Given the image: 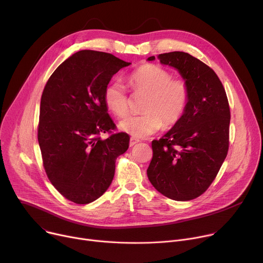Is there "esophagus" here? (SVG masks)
Returning <instances> with one entry per match:
<instances>
[{"mask_svg": "<svg viewBox=\"0 0 263 263\" xmlns=\"http://www.w3.org/2000/svg\"><path fill=\"white\" fill-rule=\"evenodd\" d=\"M140 142V140L139 139H136V138H130V140H129V146L132 147V146H134V145H136L137 143H139Z\"/></svg>", "mask_w": 263, "mask_h": 263, "instance_id": "1", "label": "esophagus"}]
</instances>
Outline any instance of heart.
I'll list each match as a JSON object with an SVG mask.
<instances>
[{
	"label": "heart",
	"mask_w": 263,
	"mask_h": 263,
	"mask_svg": "<svg viewBox=\"0 0 263 263\" xmlns=\"http://www.w3.org/2000/svg\"><path fill=\"white\" fill-rule=\"evenodd\" d=\"M166 69L146 64L128 77L135 95H147L141 111L143 114L129 116L119 123V128L135 138H144L159 130L164 124L170 127L183 117L189 102V89L182 79L172 78ZM104 102L108 110L122 118L129 112V99L124 85L110 82L104 90Z\"/></svg>",
	"instance_id": "b5f03b06"
}]
</instances>
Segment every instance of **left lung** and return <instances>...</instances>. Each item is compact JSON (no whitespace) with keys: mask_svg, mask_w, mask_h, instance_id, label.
I'll return each instance as SVG.
<instances>
[{"mask_svg":"<svg viewBox=\"0 0 263 263\" xmlns=\"http://www.w3.org/2000/svg\"><path fill=\"white\" fill-rule=\"evenodd\" d=\"M158 59L179 71L188 86L189 102L181 120L161 139L152 141L147 176L164 196L191 200L209 188L227 155L229 104L216 73L199 60L182 51L162 53Z\"/></svg>","mask_w":263,"mask_h":263,"instance_id":"left-lung-1","label":"left lung"}]
</instances>
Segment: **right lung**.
Wrapping results in <instances>:
<instances>
[{
	"mask_svg": "<svg viewBox=\"0 0 263 263\" xmlns=\"http://www.w3.org/2000/svg\"><path fill=\"white\" fill-rule=\"evenodd\" d=\"M129 65L110 53L81 50L60 65L44 87L38 125L43 166L55 189L75 203L92 202L105 193L117 157L128 149L126 133L112 134L116 125L104 90ZM106 132L110 136L103 140Z\"/></svg>",
	"mask_w": 263,
	"mask_h": 263,
	"instance_id": "1",
	"label": "right lung"
}]
</instances>
